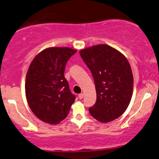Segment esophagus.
Segmentation results:
<instances>
[{"label":"esophagus","instance_id":"obj_1","mask_svg":"<svg viewBox=\"0 0 159 159\" xmlns=\"http://www.w3.org/2000/svg\"><path fill=\"white\" fill-rule=\"evenodd\" d=\"M83 97H84V94H82V93H81V94H79V98L80 99V100H81V99H83Z\"/></svg>","mask_w":159,"mask_h":159}]
</instances>
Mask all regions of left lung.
I'll use <instances>...</instances> for the list:
<instances>
[{"mask_svg": "<svg viewBox=\"0 0 159 159\" xmlns=\"http://www.w3.org/2000/svg\"><path fill=\"white\" fill-rule=\"evenodd\" d=\"M94 80L97 101L89 109L91 115L101 123L119 117L131 101L133 75L126 57L107 45L98 44L80 50Z\"/></svg>", "mask_w": 159, "mask_h": 159, "instance_id": "obj_1", "label": "left lung"}]
</instances>
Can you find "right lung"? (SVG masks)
<instances>
[{
  "mask_svg": "<svg viewBox=\"0 0 159 159\" xmlns=\"http://www.w3.org/2000/svg\"><path fill=\"white\" fill-rule=\"evenodd\" d=\"M76 49L51 47L35 56L25 81L27 103L33 114L49 124H58L67 117L76 97L65 78V65Z\"/></svg>",
  "mask_w": 159,
  "mask_h": 159,
  "instance_id": "obj_1",
  "label": "right lung"
}]
</instances>
